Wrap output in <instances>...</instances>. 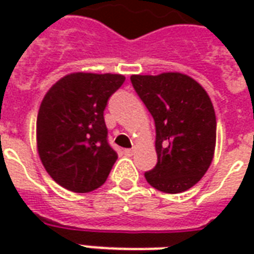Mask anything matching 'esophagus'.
Returning a JSON list of instances; mask_svg holds the SVG:
<instances>
[{
	"mask_svg": "<svg viewBox=\"0 0 254 254\" xmlns=\"http://www.w3.org/2000/svg\"><path fill=\"white\" fill-rule=\"evenodd\" d=\"M125 154H127V156H132V155L134 154V148H127V149H125Z\"/></svg>",
	"mask_w": 254,
	"mask_h": 254,
	"instance_id": "34e87169",
	"label": "esophagus"
}]
</instances>
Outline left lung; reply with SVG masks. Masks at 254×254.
Segmentation results:
<instances>
[{
    "instance_id": "left-lung-1",
    "label": "left lung",
    "mask_w": 254,
    "mask_h": 254,
    "mask_svg": "<svg viewBox=\"0 0 254 254\" xmlns=\"http://www.w3.org/2000/svg\"><path fill=\"white\" fill-rule=\"evenodd\" d=\"M130 81L155 122L158 162L145 171V180L165 193L188 190L201 180L213 158L216 118L209 96L182 73L133 74Z\"/></svg>"
}]
</instances>
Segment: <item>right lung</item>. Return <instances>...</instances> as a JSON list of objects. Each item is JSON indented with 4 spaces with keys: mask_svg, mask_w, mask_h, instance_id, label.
I'll return each instance as SVG.
<instances>
[{
    "mask_svg": "<svg viewBox=\"0 0 254 254\" xmlns=\"http://www.w3.org/2000/svg\"><path fill=\"white\" fill-rule=\"evenodd\" d=\"M125 81L122 74L72 73L49 89L36 120L38 152L46 171L67 190L102 187L117 160L105 109Z\"/></svg>",
    "mask_w": 254,
    "mask_h": 254,
    "instance_id": "1",
    "label": "right lung"
}]
</instances>
